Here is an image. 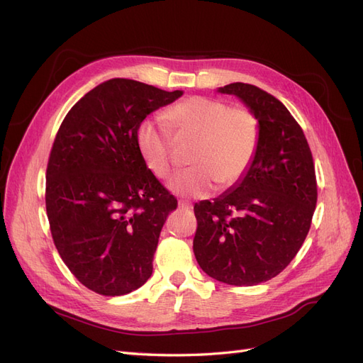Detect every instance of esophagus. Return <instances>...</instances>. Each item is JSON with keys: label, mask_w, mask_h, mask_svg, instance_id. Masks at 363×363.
Wrapping results in <instances>:
<instances>
[{"label": "esophagus", "mask_w": 363, "mask_h": 363, "mask_svg": "<svg viewBox=\"0 0 363 363\" xmlns=\"http://www.w3.org/2000/svg\"><path fill=\"white\" fill-rule=\"evenodd\" d=\"M179 208H182V211H191V208H192V204H191L189 201H183V200H180V201H179Z\"/></svg>", "instance_id": "esophagus-1"}]
</instances>
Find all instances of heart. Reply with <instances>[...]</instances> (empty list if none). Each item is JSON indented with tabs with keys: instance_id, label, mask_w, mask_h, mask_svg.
<instances>
[{
	"instance_id": "heart-1",
	"label": "heart",
	"mask_w": 363,
	"mask_h": 363,
	"mask_svg": "<svg viewBox=\"0 0 363 363\" xmlns=\"http://www.w3.org/2000/svg\"><path fill=\"white\" fill-rule=\"evenodd\" d=\"M163 119L175 139L192 140L188 156L192 167L168 182L174 194L203 196L211 194L216 183L230 188L244 177L255 159L259 125L247 107H230L216 98L189 96L171 106ZM136 142L147 168L159 179L167 177L172 169L174 148L168 128L157 121H142Z\"/></svg>"
}]
</instances>
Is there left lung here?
I'll return each instance as SVG.
<instances>
[{
  "label": "left lung",
  "instance_id": "left-lung-1",
  "mask_svg": "<svg viewBox=\"0 0 363 363\" xmlns=\"http://www.w3.org/2000/svg\"><path fill=\"white\" fill-rule=\"evenodd\" d=\"M257 119L248 171L213 201L194 206V255L218 281L252 286L276 277L301 248L316 206L312 152L301 127L276 96L247 83L218 87Z\"/></svg>",
  "mask_w": 363,
  "mask_h": 363
}]
</instances>
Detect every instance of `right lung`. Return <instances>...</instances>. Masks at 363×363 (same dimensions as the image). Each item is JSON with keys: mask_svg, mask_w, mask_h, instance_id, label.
<instances>
[{"mask_svg": "<svg viewBox=\"0 0 363 363\" xmlns=\"http://www.w3.org/2000/svg\"><path fill=\"white\" fill-rule=\"evenodd\" d=\"M182 95L107 80L74 104L54 139L45 191L52 240L75 279L96 294L125 295L151 277L177 200L147 168L136 130Z\"/></svg>", "mask_w": 363, "mask_h": 363, "instance_id": "add662e5", "label": "right lung"}]
</instances>
